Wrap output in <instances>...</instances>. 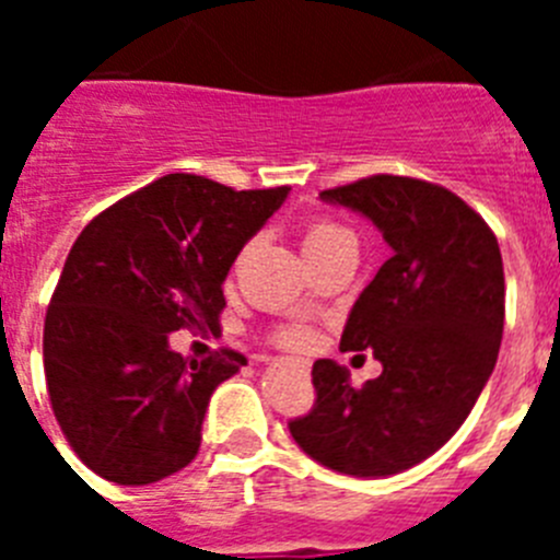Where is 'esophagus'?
I'll list each match as a JSON object with an SVG mask.
<instances>
[{"instance_id": "esophagus-1", "label": "esophagus", "mask_w": 560, "mask_h": 560, "mask_svg": "<svg viewBox=\"0 0 560 560\" xmlns=\"http://www.w3.org/2000/svg\"><path fill=\"white\" fill-rule=\"evenodd\" d=\"M294 368H300L303 373H308V361H294Z\"/></svg>"}]
</instances>
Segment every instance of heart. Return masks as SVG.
<instances>
[{
  "mask_svg": "<svg viewBox=\"0 0 560 560\" xmlns=\"http://www.w3.org/2000/svg\"><path fill=\"white\" fill-rule=\"evenodd\" d=\"M348 241H353V235H350L345 226L334 224V221H311V224L305 226L303 246H305V255H311V252L328 249V246H336V244H348ZM283 341L285 345H294V348H300V345H305V341H308V330H303V328L285 330Z\"/></svg>",
  "mask_w": 560,
  "mask_h": 560,
  "instance_id": "b5f03b06",
  "label": "heart"
}]
</instances>
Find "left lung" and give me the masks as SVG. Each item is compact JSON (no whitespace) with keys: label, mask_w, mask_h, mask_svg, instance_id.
I'll list each match as a JSON object with an SVG mask.
<instances>
[{"label":"left lung","mask_w":560,"mask_h":560,"mask_svg":"<svg viewBox=\"0 0 560 560\" xmlns=\"http://www.w3.org/2000/svg\"><path fill=\"white\" fill-rule=\"evenodd\" d=\"M319 199L361 212L393 249L341 330V350H373L384 370L355 389L334 359L314 361L316 404L291 438L325 468L389 477L446 446L491 378L502 252L482 215L432 182L378 173Z\"/></svg>","instance_id":"1"}]
</instances>
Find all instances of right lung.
Masks as SVG:
<instances>
[{
	"mask_svg": "<svg viewBox=\"0 0 560 560\" xmlns=\"http://www.w3.org/2000/svg\"><path fill=\"white\" fill-rule=\"evenodd\" d=\"M289 190L167 173L78 235L44 319V375L69 446L103 479L160 482L199 454L210 395L246 359H185L171 334L219 325L230 266Z\"/></svg>",
	"mask_w": 560,
	"mask_h": 560,
	"instance_id": "obj_1",
	"label": "right lung"
}]
</instances>
